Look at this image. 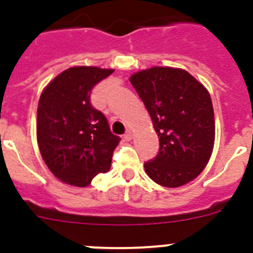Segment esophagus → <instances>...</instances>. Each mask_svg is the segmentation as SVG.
<instances>
[{"label":"esophagus","instance_id":"obj_1","mask_svg":"<svg viewBox=\"0 0 253 253\" xmlns=\"http://www.w3.org/2000/svg\"><path fill=\"white\" fill-rule=\"evenodd\" d=\"M131 138H133V134H131V131L126 130V133L124 134V139L126 140V142H129V140H131Z\"/></svg>","mask_w":253,"mask_h":253}]
</instances>
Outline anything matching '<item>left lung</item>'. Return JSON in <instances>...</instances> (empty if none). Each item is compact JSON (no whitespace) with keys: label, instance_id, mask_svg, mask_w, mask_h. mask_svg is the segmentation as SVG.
<instances>
[{"label":"left lung","instance_id":"left-lung-1","mask_svg":"<svg viewBox=\"0 0 253 253\" xmlns=\"http://www.w3.org/2000/svg\"><path fill=\"white\" fill-rule=\"evenodd\" d=\"M130 82L160 138L157 156L144 163L147 175L166 187L193 181L214 147V110L208 90L189 72L169 67L134 73Z\"/></svg>","mask_w":253,"mask_h":253}]
</instances>
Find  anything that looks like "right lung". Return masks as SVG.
Masks as SVG:
<instances>
[{
    "label": "right lung",
    "mask_w": 253,
    "mask_h": 253,
    "mask_svg": "<svg viewBox=\"0 0 253 253\" xmlns=\"http://www.w3.org/2000/svg\"><path fill=\"white\" fill-rule=\"evenodd\" d=\"M113 69L72 67L45 87L38 105L40 153L53 175L84 187L110 169L120 137L111 133L104 114L91 104L92 88Z\"/></svg>",
    "instance_id": "add662e5"
}]
</instances>
